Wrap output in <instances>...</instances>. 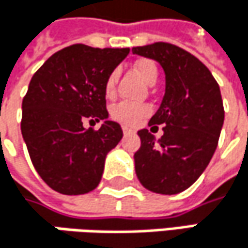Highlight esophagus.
Returning <instances> with one entry per match:
<instances>
[{"label":"esophagus","instance_id":"1","mask_svg":"<svg viewBox=\"0 0 248 248\" xmlns=\"http://www.w3.org/2000/svg\"><path fill=\"white\" fill-rule=\"evenodd\" d=\"M124 135H130V133H135L130 127H126V126H124Z\"/></svg>","mask_w":248,"mask_h":248}]
</instances>
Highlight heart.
<instances>
[{"instance_id": "heart-1", "label": "heart", "mask_w": 248, "mask_h": 248, "mask_svg": "<svg viewBox=\"0 0 248 248\" xmlns=\"http://www.w3.org/2000/svg\"><path fill=\"white\" fill-rule=\"evenodd\" d=\"M135 69L142 76L145 81L151 84H154L158 78V69L152 60H148V59L139 60L135 63ZM116 80H118L116 72L110 73L108 77L106 84H105V90L108 96H112L115 93ZM149 113H151V106L145 103H133V102H126V100L116 103L110 110V116L124 126H135V124H140Z\"/></svg>"}]
</instances>
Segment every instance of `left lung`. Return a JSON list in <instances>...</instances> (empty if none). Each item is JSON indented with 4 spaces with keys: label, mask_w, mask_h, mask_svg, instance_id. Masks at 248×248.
Here are the masks:
<instances>
[{
    "label": "left lung",
    "mask_w": 248,
    "mask_h": 248,
    "mask_svg": "<svg viewBox=\"0 0 248 248\" xmlns=\"http://www.w3.org/2000/svg\"><path fill=\"white\" fill-rule=\"evenodd\" d=\"M135 54L156 60L165 72V96L151 118V130L138 132L135 154L139 182L156 194L172 195L189 188L210 164L224 124L220 86L195 56L170 43L133 47ZM164 124V135L152 133Z\"/></svg>",
    "instance_id": "1"
}]
</instances>
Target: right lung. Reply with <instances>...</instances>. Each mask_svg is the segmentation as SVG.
Wrapping results in <instances>:
<instances>
[{
  "instance_id": "obj_1",
  "label": "right lung",
  "mask_w": 248,
  "mask_h": 248,
  "mask_svg": "<svg viewBox=\"0 0 248 248\" xmlns=\"http://www.w3.org/2000/svg\"><path fill=\"white\" fill-rule=\"evenodd\" d=\"M129 48L73 44L54 53L32 76L23 99L21 133L41 179L64 195L93 191L105 159L124 136L108 121L105 84ZM84 120H103L86 129Z\"/></svg>"
}]
</instances>
